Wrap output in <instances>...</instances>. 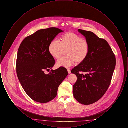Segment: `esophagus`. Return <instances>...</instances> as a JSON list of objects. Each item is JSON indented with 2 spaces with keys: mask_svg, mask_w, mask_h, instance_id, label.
Listing matches in <instances>:
<instances>
[{
  "mask_svg": "<svg viewBox=\"0 0 128 128\" xmlns=\"http://www.w3.org/2000/svg\"><path fill=\"white\" fill-rule=\"evenodd\" d=\"M67 70H68V73L69 74L71 73V71H70V70L69 68H67Z\"/></svg>",
  "mask_w": 128,
  "mask_h": 128,
  "instance_id": "esophagus-1",
  "label": "esophagus"
}]
</instances>
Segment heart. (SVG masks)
Here are the masks:
<instances>
[{
  "instance_id": "obj_1",
  "label": "heart",
  "mask_w": 128,
  "mask_h": 128,
  "mask_svg": "<svg viewBox=\"0 0 128 128\" xmlns=\"http://www.w3.org/2000/svg\"><path fill=\"white\" fill-rule=\"evenodd\" d=\"M48 49L50 55L56 60L60 59L67 51L68 56L58 61L56 66L68 68L75 62L80 64L85 60L89 55L90 45L82 37L68 32L61 36L60 42L57 40L51 41Z\"/></svg>"
}]
</instances>
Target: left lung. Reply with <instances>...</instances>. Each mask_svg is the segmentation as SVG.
I'll use <instances>...</instances> for the list:
<instances>
[{
	"label": "left lung",
	"instance_id": "1",
	"mask_svg": "<svg viewBox=\"0 0 128 128\" xmlns=\"http://www.w3.org/2000/svg\"><path fill=\"white\" fill-rule=\"evenodd\" d=\"M90 45L87 58L72 70L77 80L73 86V96L82 104L98 101L110 86L116 66V58L108 43L94 32L78 30ZM85 72V74L81 73Z\"/></svg>",
	"mask_w": 128,
	"mask_h": 128
}]
</instances>
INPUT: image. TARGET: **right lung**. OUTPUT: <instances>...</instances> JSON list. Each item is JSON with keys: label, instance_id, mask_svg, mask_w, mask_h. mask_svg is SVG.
<instances>
[{"label": "right lung", "instance_id": "add662e5", "mask_svg": "<svg viewBox=\"0 0 128 128\" xmlns=\"http://www.w3.org/2000/svg\"><path fill=\"white\" fill-rule=\"evenodd\" d=\"M63 32L54 27L37 30L25 38L18 48L16 62L18 80L27 94L37 102L46 103L54 99L59 86L68 75L63 67L52 70L48 74L44 72L55 64L49 53V44Z\"/></svg>", "mask_w": 128, "mask_h": 128}]
</instances>
